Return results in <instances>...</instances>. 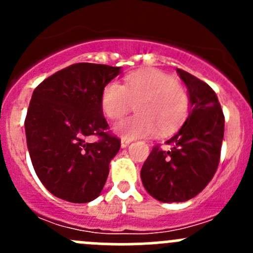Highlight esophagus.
<instances>
[{"label":"esophagus","instance_id":"34e87169","mask_svg":"<svg viewBox=\"0 0 253 253\" xmlns=\"http://www.w3.org/2000/svg\"><path fill=\"white\" fill-rule=\"evenodd\" d=\"M131 143V139H126V138H122L121 139V147L122 148H126L128 147V144Z\"/></svg>","mask_w":253,"mask_h":253}]
</instances>
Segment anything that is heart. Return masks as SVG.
Instances as JSON below:
<instances>
[{
    "label": "heart",
    "instance_id": "heart-1",
    "mask_svg": "<svg viewBox=\"0 0 253 253\" xmlns=\"http://www.w3.org/2000/svg\"><path fill=\"white\" fill-rule=\"evenodd\" d=\"M101 109L110 120L124 117L136 104L134 116L119 122L115 131L126 139L145 138L175 131L186 119L190 98L175 78L159 70H143L125 78V84L111 81L101 91Z\"/></svg>",
    "mask_w": 253,
    "mask_h": 253
}]
</instances>
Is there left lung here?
<instances>
[{"mask_svg": "<svg viewBox=\"0 0 253 253\" xmlns=\"http://www.w3.org/2000/svg\"><path fill=\"white\" fill-rule=\"evenodd\" d=\"M176 72L188 91V116L165 142L170 148H153L141 170L147 192L165 203L191 200L208 185L218 169L224 137L223 110L213 89L180 68Z\"/></svg>", "mask_w": 253, "mask_h": 253, "instance_id": "left-lung-1", "label": "left lung"}]
</instances>
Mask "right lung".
<instances>
[{
  "label": "right lung",
  "mask_w": 253,
  "mask_h": 253,
  "mask_svg": "<svg viewBox=\"0 0 253 253\" xmlns=\"http://www.w3.org/2000/svg\"><path fill=\"white\" fill-rule=\"evenodd\" d=\"M120 73L121 67L76 63L33 91L24 122L28 150L38 177L57 198L88 203L105 185L121 142L106 132L100 98L104 86ZM93 134L101 139L86 142Z\"/></svg>",
  "instance_id": "obj_1"
}]
</instances>
